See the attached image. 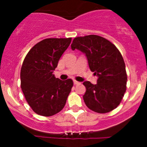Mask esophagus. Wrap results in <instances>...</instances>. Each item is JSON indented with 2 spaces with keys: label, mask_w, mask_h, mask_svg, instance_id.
<instances>
[{
  "label": "esophagus",
  "mask_w": 147,
  "mask_h": 147,
  "mask_svg": "<svg viewBox=\"0 0 147 147\" xmlns=\"http://www.w3.org/2000/svg\"><path fill=\"white\" fill-rule=\"evenodd\" d=\"M74 85H80V82H77L76 80H74Z\"/></svg>",
  "instance_id": "esophagus-1"
}]
</instances>
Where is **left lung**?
Segmentation results:
<instances>
[{
    "mask_svg": "<svg viewBox=\"0 0 147 147\" xmlns=\"http://www.w3.org/2000/svg\"><path fill=\"white\" fill-rule=\"evenodd\" d=\"M71 49L85 54L90 69L98 76L96 85L83 83L87 107L98 113L116 108L124 97L127 81L125 63L119 49L108 40L94 34L75 37Z\"/></svg>",
    "mask_w": 147,
    "mask_h": 147,
    "instance_id": "1",
    "label": "left lung"
}]
</instances>
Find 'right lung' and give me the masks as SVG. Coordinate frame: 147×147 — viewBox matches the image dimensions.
<instances>
[{
  "mask_svg": "<svg viewBox=\"0 0 147 147\" xmlns=\"http://www.w3.org/2000/svg\"><path fill=\"white\" fill-rule=\"evenodd\" d=\"M71 39H45L34 45L23 60L20 87L29 106L38 115L51 116L65 105L73 80L62 81L53 72Z\"/></svg>",
  "mask_w": 147,
  "mask_h": 147,
  "instance_id": "add662e5",
  "label": "right lung"
}]
</instances>
